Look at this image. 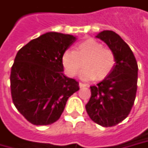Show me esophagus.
I'll use <instances>...</instances> for the list:
<instances>
[{"mask_svg": "<svg viewBox=\"0 0 148 148\" xmlns=\"http://www.w3.org/2000/svg\"><path fill=\"white\" fill-rule=\"evenodd\" d=\"M87 85L86 84H85V83H82V82H80L79 83V86L81 87V88H82V87H86Z\"/></svg>", "mask_w": 148, "mask_h": 148, "instance_id": "esophagus-1", "label": "esophagus"}]
</instances>
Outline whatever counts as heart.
Here are the masks:
<instances>
[{
    "label": "heart",
    "mask_w": 148,
    "mask_h": 148,
    "mask_svg": "<svg viewBox=\"0 0 148 148\" xmlns=\"http://www.w3.org/2000/svg\"><path fill=\"white\" fill-rule=\"evenodd\" d=\"M115 62L114 52L94 38L84 39L77 43L75 51L66 50L62 56V63L69 77L77 75L84 64L80 76L85 80L105 79L113 71Z\"/></svg>",
    "instance_id": "1"
}]
</instances>
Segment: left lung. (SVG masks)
<instances>
[{"mask_svg":"<svg viewBox=\"0 0 148 148\" xmlns=\"http://www.w3.org/2000/svg\"><path fill=\"white\" fill-rule=\"evenodd\" d=\"M96 37L115 55V66L107 77L90 86L91 95L86 110L95 123L112 127L129 114L136 98L138 66L131 49L116 33L105 30Z\"/></svg>","mask_w":148,"mask_h":148,"instance_id":"obj_1","label":"left lung"}]
</instances>
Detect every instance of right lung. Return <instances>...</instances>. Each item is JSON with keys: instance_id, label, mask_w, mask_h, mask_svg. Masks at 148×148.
<instances>
[{"instance_id": "obj_1", "label": "right lung", "mask_w": 148, "mask_h": 148, "mask_svg": "<svg viewBox=\"0 0 148 148\" xmlns=\"http://www.w3.org/2000/svg\"><path fill=\"white\" fill-rule=\"evenodd\" d=\"M76 41L70 34L49 32L18 51L10 71L15 108L34 125L59 119L68 98L79 90L75 79L63 74L62 56Z\"/></svg>"}]
</instances>
